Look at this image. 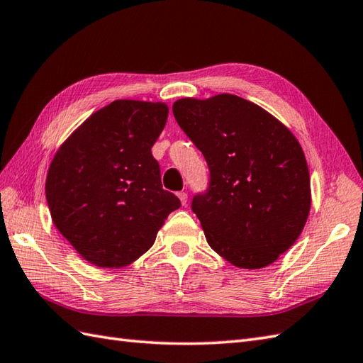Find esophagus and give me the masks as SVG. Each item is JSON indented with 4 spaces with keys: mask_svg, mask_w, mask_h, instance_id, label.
Returning a JSON list of instances; mask_svg holds the SVG:
<instances>
[{
    "mask_svg": "<svg viewBox=\"0 0 363 363\" xmlns=\"http://www.w3.org/2000/svg\"><path fill=\"white\" fill-rule=\"evenodd\" d=\"M178 198H179V201H181V203L182 206H185V203H187V193H184V191H179L178 193Z\"/></svg>",
    "mask_w": 363,
    "mask_h": 363,
    "instance_id": "esophagus-1",
    "label": "esophagus"
}]
</instances>
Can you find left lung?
Segmentation results:
<instances>
[{
	"label": "left lung",
	"instance_id": "8db88e82",
	"mask_svg": "<svg viewBox=\"0 0 363 363\" xmlns=\"http://www.w3.org/2000/svg\"><path fill=\"white\" fill-rule=\"evenodd\" d=\"M173 115L210 170L207 193L191 202L208 245L239 268L273 264L310 215V172L299 141L267 110L230 93L178 99Z\"/></svg>",
	"mask_w": 363,
	"mask_h": 363
}]
</instances>
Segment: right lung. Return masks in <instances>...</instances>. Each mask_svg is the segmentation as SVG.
I'll return each instance as SVG.
<instances>
[{"label":"right lung","mask_w":363,"mask_h":363,"mask_svg":"<svg viewBox=\"0 0 363 363\" xmlns=\"http://www.w3.org/2000/svg\"><path fill=\"white\" fill-rule=\"evenodd\" d=\"M167 116L164 102L118 99L89 116L55 153L45 179L50 216L87 262H135L181 207L162 189L152 155Z\"/></svg>","instance_id":"obj_1"}]
</instances>
